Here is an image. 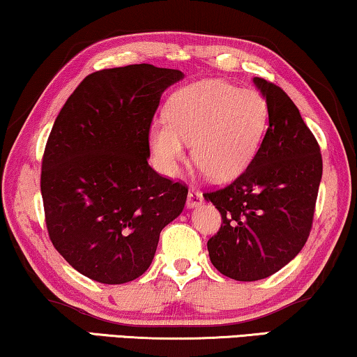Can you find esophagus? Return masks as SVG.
Returning <instances> with one entry per match:
<instances>
[{
    "label": "esophagus",
    "mask_w": 357,
    "mask_h": 357,
    "mask_svg": "<svg viewBox=\"0 0 357 357\" xmlns=\"http://www.w3.org/2000/svg\"><path fill=\"white\" fill-rule=\"evenodd\" d=\"M204 203V198H203V193L198 190H190L188 191V198H187V208L188 209H193V208H198Z\"/></svg>",
    "instance_id": "obj_1"
}]
</instances>
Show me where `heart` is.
<instances>
[{"label":"heart","instance_id":"heart-1","mask_svg":"<svg viewBox=\"0 0 357 357\" xmlns=\"http://www.w3.org/2000/svg\"><path fill=\"white\" fill-rule=\"evenodd\" d=\"M167 121H153L148 144L158 167L177 172L187 156L214 182L238 177L264 140L268 107L259 91L225 80H201L175 91L166 107Z\"/></svg>","mask_w":357,"mask_h":357}]
</instances>
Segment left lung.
Masks as SVG:
<instances>
[{"mask_svg":"<svg viewBox=\"0 0 357 357\" xmlns=\"http://www.w3.org/2000/svg\"><path fill=\"white\" fill-rule=\"evenodd\" d=\"M252 84L268 107L259 151L234 183L204 193L222 215L211 262L238 282L272 275L303 250L322 178L320 148L290 96L259 77Z\"/></svg>","mask_w":357,"mask_h":357,"instance_id":"left-lung-1","label":"left lung"}]
</instances>
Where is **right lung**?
<instances>
[{
    "instance_id": "1",
    "label": "right lung",
    "mask_w": 357,
    "mask_h": 357,
    "mask_svg": "<svg viewBox=\"0 0 357 357\" xmlns=\"http://www.w3.org/2000/svg\"><path fill=\"white\" fill-rule=\"evenodd\" d=\"M183 72L151 64L85 77L56 117L41 164L50 238L82 275L121 285L151 266L188 188L149 167L148 127Z\"/></svg>"
}]
</instances>
